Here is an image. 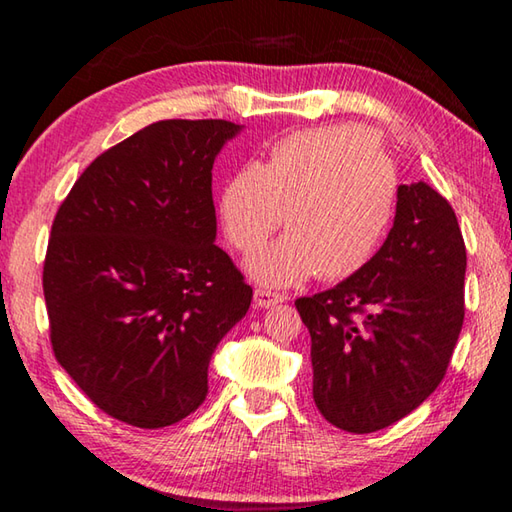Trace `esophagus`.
<instances>
[{
    "instance_id": "obj_1",
    "label": "esophagus",
    "mask_w": 512,
    "mask_h": 512,
    "mask_svg": "<svg viewBox=\"0 0 512 512\" xmlns=\"http://www.w3.org/2000/svg\"><path fill=\"white\" fill-rule=\"evenodd\" d=\"M253 296H255V307H273L277 302L284 300L282 293H275L268 289H255Z\"/></svg>"
}]
</instances>
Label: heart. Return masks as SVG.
Returning <instances> with one entry per match:
<instances>
[{
    "instance_id": "obj_1",
    "label": "heart",
    "mask_w": 512,
    "mask_h": 512,
    "mask_svg": "<svg viewBox=\"0 0 512 512\" xmlns=\"http://www.w3.org/2000/svg\"><path fill=\"white\" fill-rule=\"evenodd\" d=\"M400 203V176L379 135L334 124L277 140L264 162L248 160L225 180V237L253 253L282 223L289 232L250 257L266 287L316 275L336 282L363 271L384 246Z\"/></svg>"
}]
</instances>
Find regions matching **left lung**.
I'll return each instance as SVG.
<instances>
[{
  "instance_id": "8db88e82",
  "label": "left lung",
  "mask_w": 512,
  "mask_h": 512,
  "mask_svg": "<svg viewBox=\"0 0 512 512\" xmlns=\"http://www.w3.org/2000/svg\"><path fill=\"white\" fill-rule=\"evenodd\" d=\"M465 241L445 196L400 185L395 223L372 262L298 298L311 336L314 402L327 422L372 433L443 381L465 318Z\"/></svg>"
}]
</instances>
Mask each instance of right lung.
Returning <instances> with one entry per match:
<instances>
[{"label": "right lung", "mask_w": 512, "mask_h": 512, "mask_svg": "<svg viewBox=\"0 0 512 512\" xmlns=\"http://www.w3.org/2000/svg\"><path fill=\"white\" fill-rule=\"evenodd\" d=\"M237 131L225 119L155 121L103 151L51 223V350L119 422L160 429L194 413L216 343L253 300L214 244L212 164Z\"/></svg>", "instance_id": "1"}]
</instances>
